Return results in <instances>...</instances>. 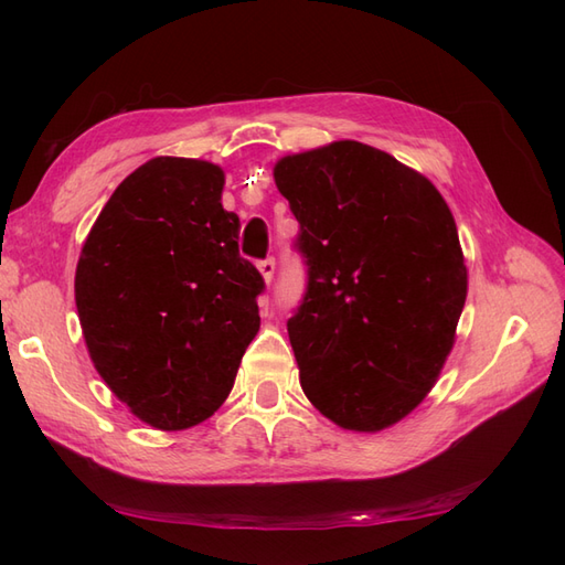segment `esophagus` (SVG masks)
I'll return each mask as SVG.
<instances>
[{"label": "esophagus", "instance_id": "obj_1", "mask_svg": "<svg viewBox=\"0 0 565 565\" xmlns=\"http://www.w3.org/2000/svg\"><path fill=\"white\" fill-rule=\"evenodd\" d=\"M259 273H262L264 282L270 285L273 273H276V259H264V262H259Z\"/></svg>", "mask_w": 565, "mask_h": 565}]
</instances>
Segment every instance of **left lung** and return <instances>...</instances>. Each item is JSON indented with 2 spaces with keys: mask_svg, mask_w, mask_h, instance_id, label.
I'll return each mask as SVG.
<instances>
[{
  "mask_svg": "<svg viewBox=\"0 0 565 565\" xmlns=\"http://www.w3.org/2000/svg\"><path fill=\"white\" fill-rule=\"evenodd\" d=\"M273 179L309 266L287 322L301 388L341 429L384 431L455 344L469 280L452 212L424 174L358 141L285 156Z\"/></svg>",
  "mask_w": 565,
  "mask_h": 565,
  "instance_id": "obj_1",
  "label": "left lung"
}]
</instances>
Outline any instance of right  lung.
Wrapping results in <instances>:
<instances>
[{"label": "right lung", "instance_id": "add662e5", "mask_svg": "<svg viewBox=\"0 0 565 565\" xmlns=\"http://www.w3.org/2000/svg\"><path fill=\"white\" fill-rule=\"evenodd\" d=\"M224 183L214 162L152 158L115 188L79 252L75 303L92 363L160 431L212 417L259 332L264 278L237 252Z\"/></svg>", "mask_w": 565, "mask_h": 565}]
</instances>
